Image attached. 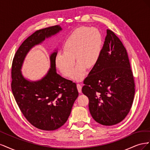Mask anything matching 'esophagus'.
<instances>
[{
    "mask_svg": "<svg viewBox=\"0 0 150 150\" xmlns=\"http://www.w3.org/2000/svg\"><path fill=\"white\" fill-rule=\"evenodd\" d=\"M77 88H78V90L79 93H81V88H82V86H81V84L80 83H78L77 84Z\"/></svg>",
    "mask_w": 150,
    "mask_h": 150,
    "instance_id": "obj_1",
    "label": "esophagus"
}]
</instances>
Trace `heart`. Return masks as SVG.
<instances>
[{
    "label": "heart",
    "mask_w": 150,
    "mask_h": 150,
    "mask_svg": "<svg viewBox=\"0 0 150 150\" xmlns=\"http://www.w3.org/2000/svg\"><path fill=\"white\" fill-rule=\"evenodd\" d=\"M102 38L101 33L95 28L83 27L75 30L66 38L63 49L57 52L56 64L62 74L71 77L75 62H79L72 78L81 79L86 73V66L90 67L96 64L100 54Z\"/></svg>",
    "instance_id": "heart-1"
}]
</instances>
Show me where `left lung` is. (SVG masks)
I'll list each match as a JSON object with an SVG mask.
<instances>
[{
	"mask_svg": "<svg viewBox=\"0 0 150 150\" xmlns=\"http://www.w3.org/2000/svg\"><path fill=\"white\" fill-rule=\"evenodd\" d=\"M83 83L95 121L111 126L125 118L133 102L134 80L126 49L112 30L107 29L98 60Z\"/></svg>",
	"mask_w": 150,
	"mask_h": 150,
	"instance_id": "1",
	"label": "left lung"
}]
</instances>
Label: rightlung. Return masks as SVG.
I'll return each mask as SVG.
<instances>
[{
    "label": "right lung",
    "instance_id": "1",
    "mask_svg": "<svg viewBox=\"0 0 150 150\" xmlns=\"http://www.w3.org/2000/svg\"><path fill=\"white\" fill-rule=\"evenodd\" d=\"M62 29L54 25L36 30L22 43L13 57L11 89L20 110L30 123L44 131L58 129L67 121L79 93L76 84L56 71V52L50 57L51 67L47 75L37 82H29L21 69L30 49Z\"/></svg>",
    "mask_w": 150,
    "mask_h": 150
}]
</instances>
